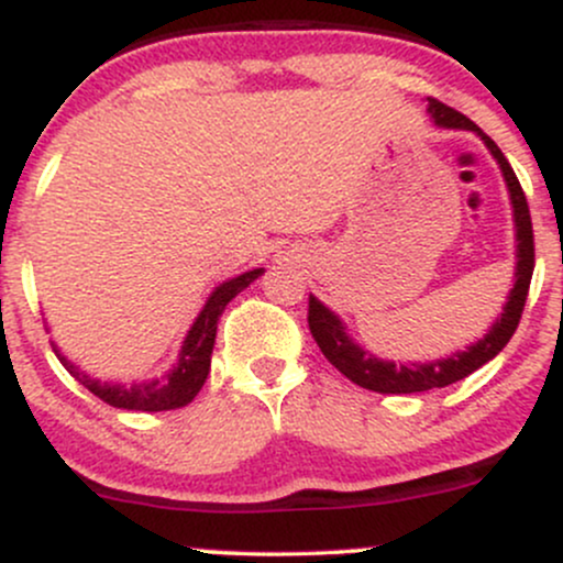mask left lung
Instances as JSON below:
<instances>
[{"label":"left lung","mask_w":563,"mask_h":563,"mask_svg":"<svg viewBox=\"0 0 563 563\" xmlns=\"http://www.w3.org/2000/svg\"><path fill=\"white\" fill-rule=\"evenodd\" d=\"M429 115L439 129H466L482 137L487 151L500 166L503 179H506L510 206H514V224H516V273H514V288H510L508 301L503 303L500 318L493 322L487 333L479 341L466 349H457L450 357L429 360V363H394V360H380L373 352H367L346 333L344 320L328 309L318 296L309 294V331H312L314 341H318L320 352L325 354L328 363L339 367L349 380H354L363 389L378 391V394H418L429 389H442V386L455 384V380L471 376L487 365L489 360L503 352L508 344L510 335L519 328L521 312H525V301L529 294V280H532L534 269V235H532V219H529V206L521 190L519 179H516L514 169H510L508 158L503 156L500 147L495 145L487 134L482 132L474 121L466 119L463 113L452 111L444 102L429 97Z\"/></svg>","instance_id":"1"}]
</instances>
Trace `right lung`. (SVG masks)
Listing matches in <instances>:
<instances>
[{
  "mask_svg": "<svg viewBox=\"0 0 563 563\" xmlns=\"http://www.w3.org/2000/svg\"><path fill=\"white\" fill-rule=\"evenodd\" d=\"M262 273H264L262 267L249 269V273L219 283V286L211 290V296L206 299L203 309L198 312V318L192 320L183 346H179L177 363H174L164 376L151 378V380H137V384L92 378L70 363L66 354H60L57 344H53L57 360L66 365V371L79 380L81 386H87L95 397H100L102 402H108L111 407H121V410H142V412L177 410V407H185L187 402H192L196 394L200 391V386H203L206 378H209L211 352H214V341H217V322L222 318L224 307H228V303L235 299L243 288H249Z\"/></svg>",
  "mask_w": 563,
  "mask_h": 563,
  "instance_id": "right-lung-1",
  "label": "right lung"
}]
</instances>
